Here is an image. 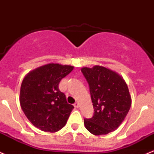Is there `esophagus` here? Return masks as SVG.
I'll return each mask as SVG.
<instances>
[{
	"label": "esophagus",
	"mask_w": 154,
	"mask_h": 154,
	"mask_svg": "<svg viewBox=\"0 0 154 154\" xmlns=\"http://www.w3.org/2000/svg\"><path fill=\"white\" fill-rule=\"evenodd\" d=\"M74 106L76 108H78L79 107H80V105H79L78 103H74Z\"/></svg>",
	"instance_id": "esophagus-1"
}]
</instances>
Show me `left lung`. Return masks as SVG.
<instances>
[{"mask_svg": "<svg viewBox=\"0 0 154 154\" xmlns=\"http://www.w3.org/2000/svg\"><path fill=\"white\" fill-rule=\"evenodd\" d=\"M89 85L94 108V116L84 119L87 130L96 136L106 135L118 128L130 110L131 97L119 74L100 66L82 68Z\"/></svg>", "mask_w": 154, "mask_h": 154, "instance_id": "8db88e82", "label": "left lung"}]
</instances>
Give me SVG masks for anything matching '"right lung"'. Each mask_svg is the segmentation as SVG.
I'll list each match as a JSON object with an SVG mask.
<instances>
[{"label":"right lung","instance_id":"right-lung-1","mask_svg":"<svg viewBox=\"0 0 154 154\" xmlns=\"http://www.w3.org/2000/svg\"><path fill=\"white\" fill-rule=\"evenodd\" d=\"M73 69L67 65L46 64L29 72L23 80L20 106L32 124L43 131L57 132L67 122L74 106L58 85Z\"/></svg>","mask_w":154,"mask_h":154}]
</instances>
